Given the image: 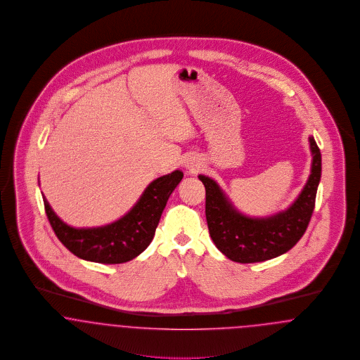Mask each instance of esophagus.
Masks as SVG:
<instances>
[{
  "label": "esophagus",
  "mask_w": 360,
  "mask_h": 360,
  "mask_svg": "<svg viewBox=\"0 0 360 360\" xmlns=\"http://www.w3.org/2000/svg\"><path fill=\"white\" fill-rule=\"evenodd\" d=\"M183 165H184V168H186L189 173H196V172L200 169L202 162H200V160H199L198 157H195V155H188V157H186V158H184Z\"/></svg>",
  "instance_id": "obj_1"
}]
</instances>
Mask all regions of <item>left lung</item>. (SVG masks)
Instances as JSON below:
<instances>
[{"label":"left lung","instance_id":"1","mask_svg":"<svg viewBox=\"0 0 360 360\" xmlns=\"http://www.w3.org/2000/svg\"><path fill=\"white\" fill-rule=\"evenodd\" d=\"M309 145L311 168L304 187L288 207L271 215H246L214 179L198 176L206 188L208 233L227 259L243 264L260 263L283 255L301 240L310 222L321 180V153L313 136H309Z\"/></svg>","mask_w":360,"mask_h":360}]
</instances>
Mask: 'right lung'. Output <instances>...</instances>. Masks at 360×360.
<instances>
[{"mask_svg": "<svg viewBox=\"0 0 360 360\" xmlns=\"http://www.w3.org/2000/svg\"><path fill=\"white\" fill-rule=\"evenodd\" d=\"M183 176V172L176 169L157 177L123 217L103 226H70L58 217L44 195L43 202L59 241L75 256L92 263L120 264L133 260L150 245L161 214Z\"/></svg>", "mask_w": 360, "mask_h": 360, "instance_id": "add662e5", "label": "right lung"}]
</instances>
